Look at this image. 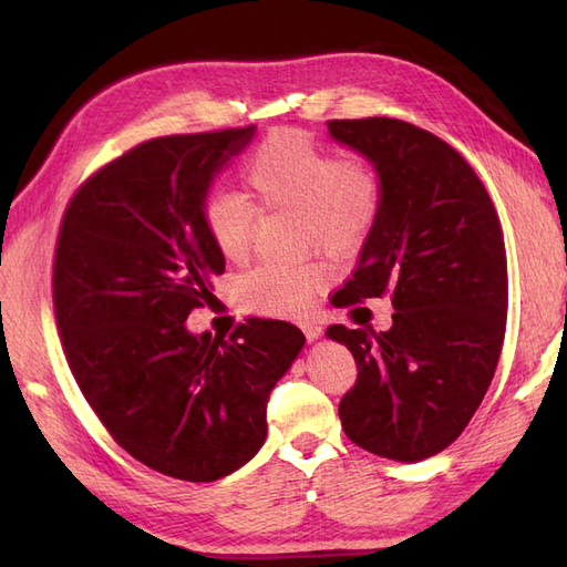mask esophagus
Wrapping results in <instances>:
<instances>
[{"instance_id":"1","label":"esophagus","mask_w":567,"mask_h":567,"mask_svg":"<svg viewBox=\"0 0 567 567\" xmlns=\"http://www.w3.org/2000/svg\"><path fill=\"white\" fill-rule=\"evenodd\" d=\"M300 329L305 331V336H307V340H310V342H315V340H319L321 338V326L319 323H312V321H302L300 323Z\"/></svg>"}]
</instances>
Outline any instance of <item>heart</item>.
<instances>
[{
    "label": "heart",
    "instance_id": "1",
    "mask_svg": "<svg viewBox=\"0 0 567 567\" xmlns=\"http://www.w3.org/2000/svg\"><path fill=\"white\" fill-rule=\"evenodd\" d=\"M244 184L257 208L302 215L305 246L333 257L364 244L383 203L381 179L373 167L342 161L302 130L269 134L248 158ZM203 227L225 260H246L252 246V210L244 198L231 194L208 198ZM326 284L329 269L317 262H262L238 279L236 296L257 315L300 317Z\"/></svg>",
    "mask_w": 567,
    "mask_h": 567
}]
</instances>
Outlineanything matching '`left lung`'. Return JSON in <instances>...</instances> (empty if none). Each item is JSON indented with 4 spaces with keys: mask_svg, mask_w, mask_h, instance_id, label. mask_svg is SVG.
Returning <instances> with one entry per match:
<instances>
[{
    "mask_svg": "<svg viewBox=\"0 0 567 567\" xmlns=\"http://www.w3.org/2000/svg\"><path fill=\"white\" fill-rule=\"evenodd\" d=\"M331 140L364 156L383 203L352 279L333 302L392 298V326H329L357 364L340 400L346 435L383 458L442 452L483 402L508 307L504 236L473 167L440 136L394 117L331 120Z\"/></svg>",
    "mask_w": 567,
    "mask_h": 567,
    "instance_id": "obj_1",
    "label": "left lung"
}]
</instances>
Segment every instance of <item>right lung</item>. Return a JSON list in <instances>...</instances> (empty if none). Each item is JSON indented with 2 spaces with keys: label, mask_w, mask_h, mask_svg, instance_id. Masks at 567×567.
<instances>
[{
  "label": "right lung",
  "mask_w": 567,
  "mask_h": 567,
  "mask_svg": "<svg viewBox=\"0 0 567 567\" xmlns=\"http://www.w3.org/2000/svg\"><path fill=\"white\" fill-rule=\"evenodd\" d=\"M252 136L255 125L134 146L78 188L59 231L54 310L84 400L136 461L188 483L260 452L269 392L305 346L288 321L252 319L229 338L186 326L225 271L205 200Z\"/></svg>",
  "instance_id": "obj_1"
}]
</instances>
